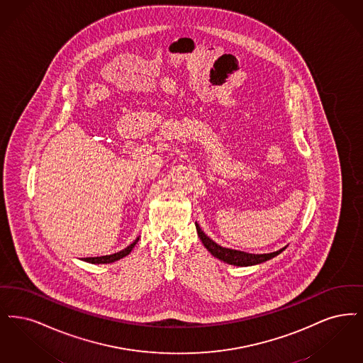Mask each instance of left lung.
<instances>
[{
    "instance_id": "obj_1",
    "label": "left lung",
    "mask_w": 363,
    "mask_h": 363,
    "mask_svg": "<svg viewBox=\"0 0 363 363\" xmlns=\"http://www.w3.org/2000/svg\"><path fill=\"white\" fill-rule=\"evenodd\" d=\"M195 226H196V232L199 235V238L202 240L206 250L211 253L213 256H216L217 259H220L225 263L233 264V266H252V264H257V263H263L268 259H272L274 256H277V255H279L282 251H284V248H282L277 252L253 255V253L241 252V251H236V250L223 248L221 245H218L217 242H214L211 238L206 236L198 223H195Z\"/></svg>"
}]
</instances>
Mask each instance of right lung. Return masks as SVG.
<instances>
[{
  "label": "right lung",
  "mask_w": 363,
  "mask_h": 363,
  "mask_svg": "<svg viewBox=\"0 0 363 363\" xmlns=\"http://www.w3.org/2000/svg\"><path fill=\"white\" fill-rule=\"evenodd\" d=\"M138 240L140 238H135V241H133L127 248L125 250H122V251H119V252L112 253V255H106V256H97V257H85L84 260L85 262H88V263H112V262H115V260H119V259H122V257H125L126 255L131 252V250L134 248V245L138 242Z\"/></svg>",
  "instance_id": "obj_1"
}]
</instances>
